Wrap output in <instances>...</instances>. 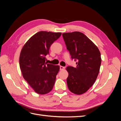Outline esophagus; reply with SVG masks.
I'll return each mask as SVG.
<instances>
[{"label": "esophagus", "mask_w": 121, "mask_h": 121, "mask_svg": "<svg viewBox=\"0 0 121 121\" xmlns=\"http://www.w3.org/2000/svg\"><path fill=\"white\" fill-rule=\"evenodd\" d=\"M60 71H62V70H64V69H65V67H63V66H60Z\"/></svg>", "instance_id": "esophagus-1"}]
</instances>
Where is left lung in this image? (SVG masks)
Instances as JSON below:
<instances>
[{
    "mask_svg": "<svg viewBox=\"0 0 121 121\" xmlns=\"http://www.w3.org/2000/svg\"><path fill=\"white\" fill-rule=\"evenodd\" d=\"M62 35L72 59L77 61L76 68H66L68 88L74 94H83L93 85L98 76L101 63L100 52L81 32L65 33Z\"/></svg>",
    "mask_w": 121,
    "mask_h": 121,
    "instance_id": "left-lung-1",
    "label": "left lung"
}]
</instances>
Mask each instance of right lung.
I'll use <instances>...</instances> for the list:
<instances>
[{"label":"right lung","mask_w":121,"mask_h":121,"mask_svg":"<svg viewBox=\"0 0 121 121\" xmlns=\"http://www.w3.org/2000/svg\"><path fill=\"white\" fill-rule=\"evenodd\" d=\"M61 34L40 31L29 39L21 50L19 63L23 76L38 94L48 93L53 87L60 66L45 63V56Z\"/></svg>","instance_id":"add662e5"}]
</instances>
